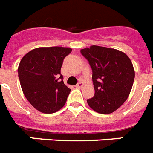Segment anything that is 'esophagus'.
<instances>
[{
  "label": "esophagus",
  "instance_id": "obj_1",
  "mask_svg": "<svg viewBox=\"0 0 153 153\" xmlns=\"http://www.w3.org/2000/svg\"><path fill=\"white\" fill-rule=\"evenodd\" d=\"M83 86H84V83L83 82H79L77 84H76V88H81Z\"/></svg>",
  "mask_w": 153,
  "mask_h": 153
}]
</instances>
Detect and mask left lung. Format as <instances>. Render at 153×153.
Wrapping results in <instances>:
<instances>
[{
    "instance_id": "obj_1",
    "label": "left lung",
    "mask_w": 153,
    "mask_h": 153,
    "mask_svg": "<svg viewBox=\"0 0 153 153\" xmlns=\"http://www.w3.org/2000/svg\"><path fill=\"white\" fill-rule=\"evenodd\" d=\"M80 53L92 70L95 95L87 100L91 109L107 114L125 102L134 84V69L129 57L115 49L99 46L84 48Z\"/></svg>"
}]
</instances>
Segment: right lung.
<instances>
[{
    "label": "right lung",
    "mask_w": 153,
    "mask_h": 153,
    "mask_svg": "<svg viewBox=\"0 0 153 153\" xmlns=\"http://www.w3.org/2000/svg\"><path fill=\"white\" fill-rule=\"evenodd\" d=\"M71 52L68 47H39L28 52L19 62L18 76L23 92L40 112L54 113L66 102L71 89L63 82L61 68Z\"/></svg>",
    "instance_id": "obj_1"
}]
</instances>
